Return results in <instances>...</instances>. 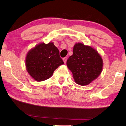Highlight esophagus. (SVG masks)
<instances>
[{
	"label": "esophagus",
	"mask_w": 126,
	"mask_h": 126,
	"mask_svg": "<svg viewBox=\"0 0 126 126\" xmlns=\"http://www.w3.org/2000/svg\"><path fill=\"white\" fill-rule=\"evenodd\" d=\"M63 62H64V63H66V61H67V58L66 57H63Z\"/></svg>",
	"instance_id": "1"
}]
</instances>
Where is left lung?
I'll return each mask as SVG.
<instances>
[{"label":"left lung","instance_id":"left-lung-1","mask_svg":"<svg viewBox=\"0 0 126 126\" xmlns=\"http://www.w3.org/2000/svg\"><path fill=\"white\" fill-rule=\"evenodd\" d=\"M76 83L84 86L96 79L102 73V58L98 51L89 46L77 43L74 46L73 54L66 62Z\"/></svg>","mask_w":126,"mask_h":126}]
</instances>
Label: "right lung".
Segmentation results:
<instances>
[{
    "instance_id": "obj_1",
    "label": "right lung",
    "mask_w": 126,
    "mask_h": 126,
    "mask_svg": "<svg viewBox=\"0 0 126 126\" xmlns=\"http://www.w3.org/2000/svg\"><path fill=\"white\" fill-rule=\"evenodd\" d=\"M59 51L53 42L36 45L28 52L26 67L29 74L37 81H42L52 77L59 66L63 64Z\"/></svg>"
}]
</instances>
